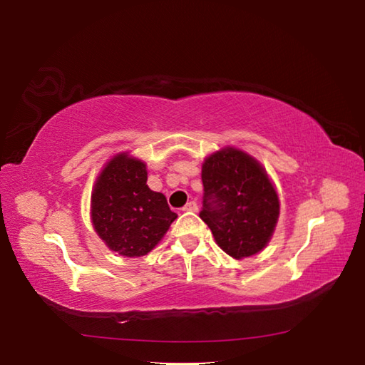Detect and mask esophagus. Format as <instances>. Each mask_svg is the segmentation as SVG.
I'll return each mask as SVG.
<instances>
[{"label": "esophagus", "mask_w": 365, "mask_h": 365, "mask_svg": "<svg viewBox=\"0 0 365 365\" xmlns=\"http://www.w3.org/2000/svg\"><path fill=\"white\" fill-rule=\"evenodd\" d=\"M183 211L196 212V211H197V205H196V201H190V202H187V205L183 206Z\"/></svg>", "instance_id": "esophagus-1"}]
</instances>
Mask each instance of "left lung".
Listing matches in <instances>:
<instances>
[{"instance_id": "1", "label": "left lung", "mask_w": 365, "mask_h": 365, "mask_svg": "<svg viewBox=\"0 0 365 365\" xmlns=\"http://www.w3.org/2000/svg\"><path fill=\"white\" fill-rule=\"evenodd\" d=\"M202 207L200 217L228 256L256 255L272 237L280 205L274 185L257 160L225 148L202 164Z\"/></svg>"}]
</instances>
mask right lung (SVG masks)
Instances as JSON below:
<instances>
[{
    "label": "right lung",
    "mask_w": 365,
    "mask_h": 365,
    "mask_svg": "<svg viewBox=\"0 0 365 365\" xmlns=\"http://www.w3.org/2000/svg\"><path fill=\"white\" fill-rule=\"evenodd\" d=\"M146 165L119 154L109 160L91 195V220L110 250L145 256L169 230L177 214L163 193L148 188Z\"/></svg>",
    "instance_id": "1"
}]
</instances>
